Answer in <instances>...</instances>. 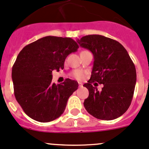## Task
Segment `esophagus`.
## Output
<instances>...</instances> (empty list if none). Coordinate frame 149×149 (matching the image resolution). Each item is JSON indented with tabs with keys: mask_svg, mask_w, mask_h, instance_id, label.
I'll return each instance as SVG.
<instances>
[{
	"mask_svg": "<svg viewBox=\"0 0 149 149\" xmlns=\"http://www.w3.org/2000/svg\"><path fill=\"white\" fill-rule=\"evenodd\" d=\"M82 85H83V84H82V83H81V82H79V87H82Z\"/></svg>",
	"mask_w": 149,
	"mask_h": 149,
	"instance_id": "esophagus-1",
	"label": "esophagus"
}]
</instances>
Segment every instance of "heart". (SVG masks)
Returning a JSON list of instances; mask_svg holds the SVG:
<instances>
[{
	"label": "heart",
	"mask_w": 149,
	"mask_h": 149,
	"mask_svg": "<svg viewBox=\"0 0 149 149\" xmlns=\"http://www.w3.org/2000/svg\"><path fill=\"white\" fill-rule=\"evenodd\" d=\"M72 75L74 78H76L78 80H82L84 78V77H85V72L82 71V70H77L73 72Z\"/></svg>",
	"instance_id": "1"
}]
</instances>
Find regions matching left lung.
Here are the masks:
<instances>
[{"label":"left lung","mask_w":149,"mask_h":149,"mask_svg":"<svg viewBox=\"0 0 149 149\" xmlns=\"http://www.w3.org/2000/svg\"><path fill=\"white\" fill-rule=\"evenodd\" d=\"M77 42L94 56L91 78L83 85L89 93L84 102L86 110L99 119L119 117L130 106L136 82L135 65L130 56L122 45L103 36L89 35ZM94 81L103 84L101 92L92 86Z\"/></svg>","instance_id":"obj_1"}]
</instances>
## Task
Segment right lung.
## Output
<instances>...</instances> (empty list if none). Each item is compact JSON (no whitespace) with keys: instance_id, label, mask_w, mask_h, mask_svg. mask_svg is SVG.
<instances>
[{"instance_id":"obj_1","label":"right lung","mask_w":149,"mask_h":149,"mask_svg":"<svg viewBox=\"0 0 149 149\" xmlns=\"http://www.w3.org/2000/svg\"><path fill=\"white\" fill-rule=\"evenodd\" d=\"M79 48L70 38L46 36L25 46L12 69L15 99L25 113L40 122L60 117L78 82L67 79L52 84V71L64 68L65 59Z\"/></svg>"}]
</instances>
